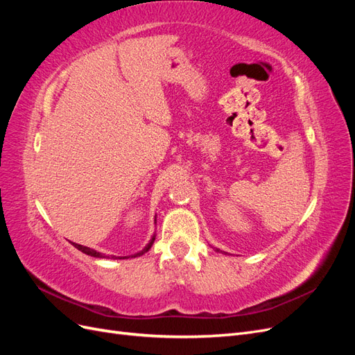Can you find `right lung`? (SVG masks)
Instances as JSON below:
<instances>
[{
  "mask_svg": "<svg viewBox=\"0 0 355 355\" xmlns=\"http://www.w3.org/2000/svg\"><path fill=\"white\" fill-rule=\"evenodd\" d=\"M154 240H155V234L153 235V239L149 240V243L144 247V249L141 250V252H137V253H135V254H132V256H124V257H116V256H105L103 253H99V252H96V250H93V249H90V247H85V245H81V244H77V243H72V245L73 247H77V249L80 250V252H83V253H85V254H89V256H93V257H111V259H128V257H137V256H142L144 253H146L149 249H151L153 247V244H154Z\"/></svg>",
  "mask_w": 355,
  "mask_h": 355,
  "instance_id": "obj_1",
  "label": "right lung"
}]
</instances>
